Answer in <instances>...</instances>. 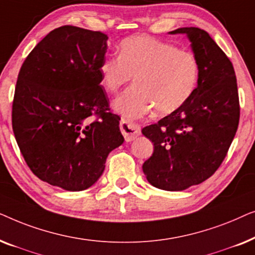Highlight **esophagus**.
Segmentation results:
<instances>
[{
	"label": "esophagus",
	"instance_id": "1",
	"mask_svg": "<svg viewBox=\"0 0 255 255\" xmlns=\"http://www.w3.org/2000/svg\"><path fill=\"white\" fill-rule=\"evenodd\" d=\"M120 127H121L122 133H123L125 138V141L128 142L134 140V139L140 134V128H139V125H137L131 121L122 118Z\"/></svg>",
	"mask_w": 255,
	"mask_h": 255
}]
</instances>
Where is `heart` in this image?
Masks as SVG:
<instances>
[{
  "label": "heart",
  "mask_w": 255,
  "mask_h": 255,
  "mask_svg": "<svg viewBox=\"0 0 255 255\" xmlns=\"http://www.w3.org/2000/svg\"><path fill=\"white\" fill-rule=\"evenodd\" d=\"M99 72L109 93H117L134 75L135 83L114 102L124 117L134 120L154 109L167 115L182 107L200 79V64L191 52L148 36H134L120 45L118 58H106Z\"/></svg>",
  "instance_id": "b5f03b06"
}]
</instances>
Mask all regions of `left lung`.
<instances>
[{
    "label": "left lung",
    "mask_w": 255,
    "mask_h": 255,
    "mask_svg": "<svg viewBox=\"0 0 255 255\" xmlns=\"http://www.w3.org/2000/svg\"><path fill=\"white\" fill-rule=\"evenodd\" d=\"M191 41L201 73L189 100L141 132L154 145L142 172L159 189L184 190L209 179L222 165L239 124L240 106L232 62L207 31L180 27Z\"/></svg>",
    "instance_id": "obj_1"
}]
</instances>
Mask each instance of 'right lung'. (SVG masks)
I'll return each instance as SVG.
<instances>
[{
    "label": "right lung",
    "mask_w": 255,
    "mask_h": 255,
    "mask_svg": "<svg viewBox=\"0 0 255 255\" xmlns=\"http://www.w3.org/2000/svg\"><path fill=\"white\" fill-rule=\"evenodd\" d=\"M106 33L64 25L24 60L12 102V130L26 165L41 181L85 190L102 175L108 154L124 141L99 67Z\"/></svg>",
    "instance_id": "1"
}]
</instances>
